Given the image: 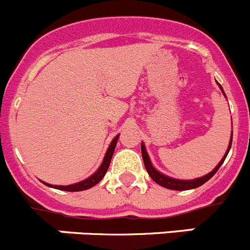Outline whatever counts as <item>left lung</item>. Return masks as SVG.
<instances>
[{
    "label": "left lung",
    "instance_id": "1",
    "mask_svg": "<svg viewBox=\"0 0 250 250\" xmlns=\"http://www.w3.org/2000/svg\"><path fill=\"white\" fill-rule=\"evenodd\" d=\"M216 83H217V82H216ZM217 85H219V88L221 89L222 94H224V96L226 98V94H225L222 86L220 85L219 83H217ZM232 135H233V132H232V134H231V139H229V147H227V150H226V154L224 155V157L221 159V161H220L219 164L216 165V167H215V168L212 169L211 172H209V173L205 174V176L199 177V178H195V179H178V178H172V177H168V176H166V174L161 173V172L157 171V169L155 168L154 166H152L151 161H150L149 155H147V152H146V147H145L144 143H142V156H143V161H144V165H145V168H146L147 173H149V176L151 177L152 181L156 182L157 184H160V186L164 187V188H167V189H172V190L194 189V188H198V187L203 186L205 182L209 181V179L211 178V177L214 176L215 173H216L217 169L221 167V165L224 164L225 159H226L227 154H229V149H231Z\"/></svg>",
    "mask_w": 250,
    "mask_h": 250
}]
</instances>
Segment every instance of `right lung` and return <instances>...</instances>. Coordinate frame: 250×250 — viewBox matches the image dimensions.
I'll list each match as a JSON object with an SVG mask.
<instances>
[{
	"instance_id": "right-lung-1",
	"label": "right lung",
	"mask_w": 250,
	"mask_h": 250,
	"mask_svg": "<svg viewBox=\"0 0 250 250\" xmlns=\"http://www.w3.org/2000/svg\"><path fill=\"white\" fill-rule=\"evenodd\" d=\"M118 138H120V134H117L115 138H113L111 144L108 145L107 150H106V154L105 156H104V160L103 162H101L100 167H99V168L86 179H83V181L78 182V183L69 184V186H55V184H48L42 181L41 182H42L45 186L51 187V188H55V189H60V190H67V192H81V190L89 189V188H91V187L96 186V184L104 178V176H105L106 172H107L108 167H110L111 159H112V155H113V151H115V147H116V144H117Z\"/></svg>"
}]
</instances>
